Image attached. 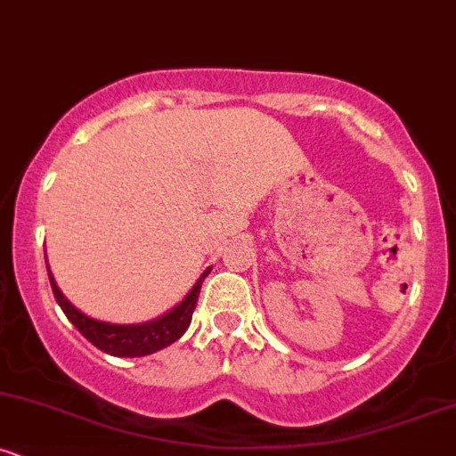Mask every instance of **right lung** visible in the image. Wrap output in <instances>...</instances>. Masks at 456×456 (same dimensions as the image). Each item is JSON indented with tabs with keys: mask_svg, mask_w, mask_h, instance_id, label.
<instances>
[{
	"mask_svg": "<svg viewBox=\"0 0 456 456\" xmlns=\"http://www.w3.org/2000/svg\"><path fill=\"white\" fill-rule=\"evenodd\" d=\"M47 273H50L53 297H56V302L61 305L62 313L69 317L71 324L76 326L93 346L100 347L106 354L121 356V359L128 356V359H132V356H145L151 354V352L163 350V347L171 346L174 341H178L180 337L184 335V330H187L191 324V317H193L195 305H198L200 297V289H202V282L204 278H207L208 269L198 278V282H195L193 289L187 293V297H184L178 306H174L169 313L156 317V320L145 322V324H109V322L93 320V317L77 311V308L62 296L56 281H53L50 267H47Z\"/></svg>",
	"mask_w": 456,
	"mask_h": 456,
	"instance_id": "right-lung-1",
	"label": "right lung"
}]
</instances>
